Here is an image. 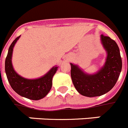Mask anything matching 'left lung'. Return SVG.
Wrapping results in <instances>:
<instances>
[{"mask_svg":"<svg viewBox=\"0 0 128 128\" xmlns=\"http://www.w3.org/2000/svg\"><path fill=\"white\" fill-rule=\"evenodd\" d=\"M101 41L107 56L104 66L99 71L89 74L78 65L70 63V76L74 87L79 94L89 98L102 96L109 92L116 83L122 70V58L116 42L103 34L101 35Z\"/></svg>","mask_w":128,"mask_h":128,"instance_id":"8db88e82","label":"left lung"}]
</instances>
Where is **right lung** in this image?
Here are the masks:
<instances>
[{"label": "right lung", "instance_id": "1", "mask_svg": "<svg viewBox=\"0 0 128 128\" xmlns=\"http://www.w3.org/2000/svg\"><path fill=\"white\" fill-rule=\"evenodd\" d=\"M20 36L12 42L5 60V71L12 88L20 96L31 100H39L49 93L52 86V78L58 66H54L43 76L36 79H27L15 71L12 63L13 48Z\"/></svg>", "mask_w": 128, "mask_h": 128}]
</instances>
